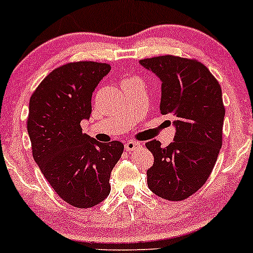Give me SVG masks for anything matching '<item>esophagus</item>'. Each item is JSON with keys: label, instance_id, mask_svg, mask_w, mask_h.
<instances>
[{"label": "esophagus", "instance_id": "obj_1", "mask_svg": "<svg viewBox=\"0 0 253 253\" xmlns=\"http://www.w3.org/2000/svg\"><path fill=\"white\" fill-rule=\"evenodd\" d=\"M138 147H141V144H139L138 142L129 141V142L125 143V149H126L127 152H133V150H136Z\"/></svg>", "mask_w": 253, "mask_h": 253}]
</instances>
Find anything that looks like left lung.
Returning <instances> with one entry per match:
<instances>
[{"label": "left lung", "mask_w": 253, "mask_h": 253, "mask_svg": "<svg viewBox=\"0 0 253 253\" xmlns=\"http://www.w3.org/2000/svg\"><path fill=\"white\" fill-rule=\"evenodd\" d=\"M139 62L162 81L160 112L176 117L174 142L168 147L157 139L145 143L154 157L148 187L164 200L183 201L205 185L223 144L220 84L195 58L164 55Z\"/></svg>", "instance_id": "left-lung-1"}]
</instances>
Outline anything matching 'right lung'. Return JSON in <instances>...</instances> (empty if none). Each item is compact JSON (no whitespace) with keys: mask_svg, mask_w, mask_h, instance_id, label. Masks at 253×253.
Wrapping results in <instances>:
<instances>
[{"mask_svg":"<svg viewBox=\"0 0 253 253\" xmlns=\"http://www.w3.org/2000/svg\"><path fill=\"white\" fill-rule=\"evenodd\" d=\"M110 70L94 61L66 63L30 96L27 129L33 158L53 191L76 208H90L108 197L110 174L124 153L121 142H96L81 127L90 116L94 89Z\"/></svg>","mask_w":253,"mask_h":253,"instance_id":"right-lung-1","label":"right lung"}]
</instances>
